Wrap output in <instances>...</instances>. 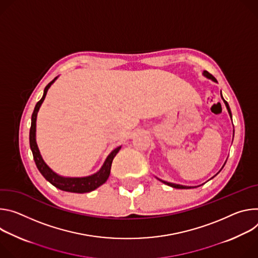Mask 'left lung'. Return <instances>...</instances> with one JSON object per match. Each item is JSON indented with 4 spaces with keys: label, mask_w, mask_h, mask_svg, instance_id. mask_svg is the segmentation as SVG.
Instances as JSON below:
<instances>
[{
    "label": "left lung",
    "mask_w": 258,
    "mask_h": 258,
    "mask_svg": "<svg viewBox=\"0 0 258 258\" xmlns=\"http://www.w3.org/2000/svg\"><path fill=\"white\" fill-rule=\"evenodd\" d=\"M203 75L206 77V78H208V79H210V80H212L213 82H216L217 83V81H216V79L211 75V74H209L207 71H204V73H203ZM221 94V93H220ZM221 98H222V100H223V102H224V104H225V106H226V108H227V111H228V113H230V117L232 118V111H231V108H230V106H228V103L223 99V97H222V95H221ZM235 132V131H234ZM226 163V162H225ZM225 165V164H224ZM224 165L222 166V168L224 167ZM221 168V169H222ZM159 179V178H158ZM160 181H162L163 183H165V184H167V185H169V186H172V187H174V188H192V187H198V186H186V185H180V184H176V183H172V182H168V181H165V180H162V179H159Z\"/></svg>",
    "instance_id": "obj_1"
}]
</instances>
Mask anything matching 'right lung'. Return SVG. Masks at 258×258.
<instances>
[{
  "instance_id": "obj_1",
  "label": "right lung",
  "mask_w": 258,
  "mask_h": 258,
  "mask_svg": "<svg viewBox=\"0 0 258 258\" xmlns=\"http://www.w3.org/2000/svg\"><path fill=\"white\" fill-rule=\"evenodd\" d=\"M57 79V77L52 80L44 89V94L43 97L37 102L34 112L32 114V125H31V129H30V146H31V150L33 152V156H34V160L35 163L39 169V171L41 172V174L51 183L53 184L55 187L59 188L61 190L64 191H70V192H77V194H84V192H89L92 191L94 189H96L97 187H99L100 185H102L108 178L109 173H110V167H111V163L113 158L116 157V155L119 153V151L121 150V147H118L117 149H114L106 158V160L104 161L102 167L100 168L99 171H97L96 173L89 175V176H85V177H64V176H60L57 173H55L54 171L44 162L38 145L36 141V121H37V114L38 111L40 109L41 104L43 103L47 91L50 88V86L55 82V80Z\"/></svg>"
}]
</instances>
